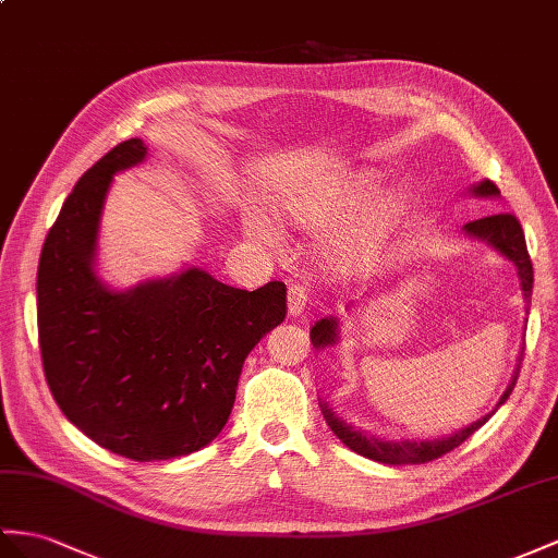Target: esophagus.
Masks as SVG:
<instances>
[{
    "instance_id": "esophagus-1",
    "label": "esophagus",
    "mask_w": 558,
    "mask_h": 558,
    "mask_svg": "<svg viewBox=\"0 0 558 558\" xmlns=\"http://www.w3.org/2000/svg\"><path fill=\"white\" fill-rule=\"evenodd\" d=\"M306 304H308V290L299 288V284L290 288V292H288V313H290V316L292 318L302 316V313L306 311Z\"/></svg>"
}]
</instances>
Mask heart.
Returning <instances> with one entry per match:
<instances>
[{"mask_svg": "<svg viewBox=\"0 0 558 558\" xmlns=\"http://www.w3.org/2000/svg\"><path fill=\"white\" fill-rule=\"evenodd\" d=\"M384 179V171L369 165L341 169L313 189L284 195L280 209L299 228L323 233L320 250L327 266L349 274L367 262L405 217L408 203L401 191L377 195ZM245 226L254 238L274 240L259 211H250Z\"/></svg>", "mask_w": 558, "mask_h": 558, "instance_id": "heart-1", "label": "heart"}]
</instances>
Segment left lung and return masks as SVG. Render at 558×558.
Returning <instances> with one entry per match:
<instances>
[{
	"instance_id": "8db88e82",
	"label": "left lung",
	"mask_w": 558,
	"mask_h": 558,
	"mask_svg": "<svg viewBox=\"0 0 558 558\" xmlns=\"http://www.w3.org/2000/svg\"><path fill=\"white\" fill-rule=\"evenodd\" d=\"M469 193L474 197H499V189L488 181L483 179L478 183H474L469 189ZM464 235L466 238H474L485 242V245L493 247L499 256H505L507 262H511L517 266V274L521 280V292L523 299L527 302L533 294V264H531V256H527V247H525V235H523V228L519 223V219L513 217V214H493V217H485V219H476V221H469L464 228ZM527 313V306H525ZM527 323V320H525ZM339 318L335 316H327L320 318L316 325L311 327V344L316 351H323L327 347H337L339 344ZM523 361V349L519 353V363L517 369H513V377L509 381L507 391L499 396V401L495 405L493 412L488 415L471 422L469 426L460 428V432H454L450 436H442V438H381L375 436L369 432H361V428H355L351 424H347L341 417H337V412L327 405L325 398H320V410H323V417L327 422V426L332 428V434L344 442V446L353 452H359L367 460H375L381 464H424V462H432L436 457L446 454L450 450H454L457 446H462V442L478 432V428L488 422L497 408L507 403L509 393L517 387V379H519V367Z\"/></svg>"
}]
</instances>
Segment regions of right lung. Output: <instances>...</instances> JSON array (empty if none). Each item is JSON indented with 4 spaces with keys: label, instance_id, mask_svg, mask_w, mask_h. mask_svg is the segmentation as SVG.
<instances>
[{
    "label": "right lung",
    "instance_id": "right-lung-1",
    "mask_svg": "<svg viewBox=\"0 0 558 558\" xmlns=\"http://www.w3.org/2000/svg\"><path fill=\"white\" fill-rule=\"evenodd\" d=\"M130 138L65 197L37 268V330L53 401L84 436L134 462L174 460L221 434L247 353L284 320L288 288L247 292L189 266L116 290L96 270L112 179L146 160Z\"/></svg>",
    "mask_w": 558,
    "mask_h": 558
}]
</instances>
